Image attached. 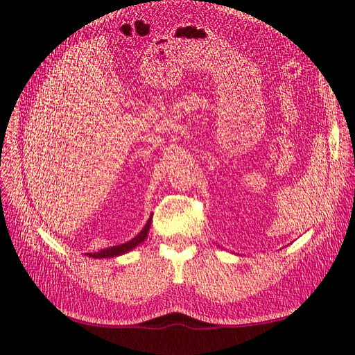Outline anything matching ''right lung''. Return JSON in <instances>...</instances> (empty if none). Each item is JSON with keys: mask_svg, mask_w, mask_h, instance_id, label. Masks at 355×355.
I'll return each instance as SVG.
<instances>
[{"mask_svg": "<svg viewBox=\"0 0 355 355\" xmlns=\"http://www.w3.org/2000/svg\"><path fill=\"white\" fill-rule=\"evenodd\" d=\"M151 222H153V218H149L145 227L142 228V231L139 232L135 239H132L130 241L127 243H123L120 245H112V247H106V249L98 252V253H87L89 257H94V259H102V257H116L120 254H124L127 252L133 250L135 247H137L141 243H144L148 237V231L149 228H151Z\"/></svg>", "mask_w": 355, "mask_h": 355, "instance_id": "add662e5", "label": "right lung"}]
</instances>
